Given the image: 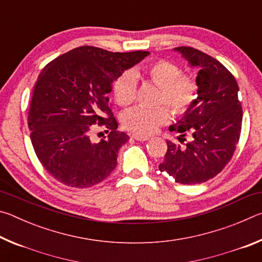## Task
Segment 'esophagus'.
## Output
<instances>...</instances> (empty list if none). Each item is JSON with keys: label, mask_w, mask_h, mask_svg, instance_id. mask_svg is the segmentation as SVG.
Segmentation results:
<instances>
[{"label": "esophagus", "mask_w": 262, "mask_h": 262, "mask_svg": "<svg viewBox=\"0 0 262 262\" xmlns=\"http://www.w3.org/2000/svg\"><path fill=\"white\" fill-rule=\"evenodd\" d=\"M133 139H135L136 141H148L149 136H144V135H139V134H133Z\"/></svg>", "instance_id": "obj_1"}]
</instances>
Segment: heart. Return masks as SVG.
Returning <instances> with one entry per match:
<instances>
[{
    "label": "heart",
    "mask_w": 262,
    "mask_h": 262,
    "mask_svg": "<svg viewBox=\"0 0 262 262\" xmlns=\"http://www.w3.org/2000/svg\"><path fill=\"white\" fill-rule=\"evenodd\" d=\"M136 77L150 82L159 88L156 103L165 104L174 115L187 113L199 96L196 79L187 74H181L179 66L166 60H157L145 64L135 72H125L113 84V95L121 107L134 103L137 82ZM170 120V112L165 106L156 108L136 107L125 113L122 123L126 129L139 135H149Z\"/></svg>",
    "instance_id": "1"
}]
</instances>
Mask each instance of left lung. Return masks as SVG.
Instances as JSON below:
<instances>
[{"label":"left lung","instance_id":"8db88e82","mask_svg":"<svg viewBox=\"0 0 262 262\" xmlns=\"http://www.w3.org/2000/svg\"><path fill=\"white\" fill-rule=\"evenodd\" d=\"M174 51L190 67L199 68V96L170 130L181 133V137L189 130L193 139L185 147L166 141L167 151L158 167L177 183L201 184L219 174L236 150L243 120L239 88L233 75L214 57L193 47Z\"/></svg>","mask_w":262,"mask_h":262}]
</instances>
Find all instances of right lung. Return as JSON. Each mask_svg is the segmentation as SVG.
<instances>
[{
  "label": "right lung",
  "instance_id": "add662e5",
  "mask_svg": "<svg viewBox=\"0 0 262 262\" xmlns=\"http://www.w3.org/2000/svg\"><path fill=\"white\" fill-rule=\"evenodd\" d=\"M149 54L81 46L42 69L33 86L28 123L35 155L53 178L69 187L88 188L112 173L119 149L129 136L117 130L106 95L125 70ZM97 124L109 133L99 142L91 139Z\"/></svg>",
  "mask_w": 262,
  "mask_h": 262
}]
</instances>
